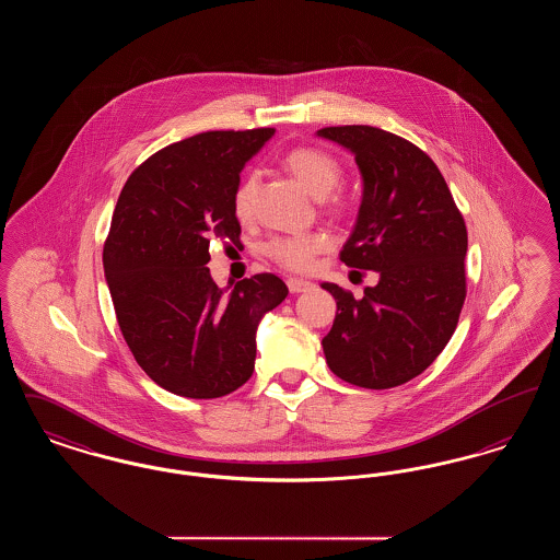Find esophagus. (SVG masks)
Segmentation results:
<instances>
[{"mask_svg": "<svg viewBox=\"0 0 560 560\" xmlns=\"http://www.w3.org/2000/svg\"><path fill=\"white\" fill-rule=\"evenodd\" d=\"M288 288H290V292L292 293H304L311 292L315 285L311 283V281H306V279H298V277H290L288 279Z\"/></svg>", "mask_w": 560, "mask_h": 560, "instance_id": "esophagus-1", "label": "esophagus"}]
</instances>
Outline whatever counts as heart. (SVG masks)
<instances>
[{
	"label": "heart",
	"instance_id": "heart-1",
	"mask_svg": "<svg viewBox=\"0 0 560 560\" xmlns=\"http://www.w3.org/2000/svg\"><path fill=\"white\" fill-rule=\"evenodd\" d=\"M283 165L293 178L317 199L327 197L334 188L338 187L342 176L338 160L315 147L292 149L285 155ZM256 190H258V172L252 170L241 178L233 195V212L240 220L249 218V213L254 210ZM327 247H329V237L325 233H306V235H290V237L268 241L267 254L268 258L275 260L279 267L302 272L313 267L315 258Z\"/></svg>",
	"mask_w": 560,
	"mask_h": 560
}]
</instances>
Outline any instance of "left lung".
Returning a JSON list of instances; mask_svg holds the SVG:
<instances>
[{"label": "left lung", "instance_id": "obj_1", "mask_svg": "<svg viewBox=\"0 0 560 560\" xmlns=\"http://www.w3.org/2000/svg\"><path fill=\"white\" fill-rule=\"evenodd\" d=\"M354 155L363 195L340 260L375 270L354 300L336 283V319L323 338L329 370L361 388H393L420 375L452 340L466 298L468 233L434 161L372 126L323 128Z\"/></svg>", "mask_w": 560, "mask_h": 560}]
</instances>
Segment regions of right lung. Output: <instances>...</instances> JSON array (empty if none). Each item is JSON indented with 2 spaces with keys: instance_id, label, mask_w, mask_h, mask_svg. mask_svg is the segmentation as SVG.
I'll list each match as a JSON object with an SVG mask.
<instances>
[{
  "instance_id": "right-lung-1",
  "label": "right lung",
  "mask_w": 560,
  "mask_h": 560,
  "mask_svg": "<svg viewBox=\"0 0 560 560\" xmlns=\"http://www.w3.org/2000/svg\"><path fill=\"white\" fill-rule=\"evenodd\" d=\"M272 128L203 132L133 170L117 199L103 265L136 363L167 393L215 399L254 372L256 331L288 285L270 272L218 288L210 241H240L233 195Z\"/></svg>"
}]
</instances>
